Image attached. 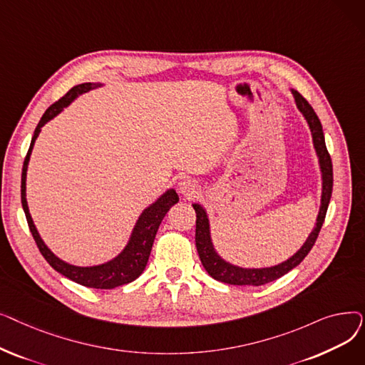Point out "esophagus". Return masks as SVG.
Here are the masks:
<instances>
[{
    "label": "esophagus",
    "mask_w": 365,
    "mask_h": 365,
    "mask_svg": "<svg viewBox=\"0 0 365 365\" xmlns=\"http://www.w3.org/2000/svg\"><path fill=\"white\" fill-rule=\"evenodd\" d=\"M179 190H180V194L185 195L186 198H192L198 192V185L194 180L185 179L179 183Z\"/></svg>",
    "instance_id": "34e87169"
}]
</instances>
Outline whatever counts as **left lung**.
I'll return each mask as SVG.
<instances>
[{"mask_svg":"<svg viewBox=\"0 0 365 365\" xmlns=\"http://www.w3.org/2000/svg\"><path fill=\"white\" fill-rule=\"evenodd\" d=\"M296 106L302 112L304 120L308 121V125L312 133V140H314V148L317 150V155L319 160V168H321V175H322V195H321V207H319V213L317 217V223L314 231L309 234L308 240L304 241V244L300 247V250L294 253L290 259H287L285 262L271 266V267H260V269H247V267H240L232 263H229L223 260L215 250V245L212 241V235H210V222L207 212L201 204H192L195 213H197V229H195V244H197V250L198 256L201 259V263L204 266V269L208 272L210 277H213L217 281L226 282V284H232V285H263L271 281H275L285 275L287 272H290L293 267H296L308 253L311 252V248L314 247L318 234L321 231V226L325 219V213H327V208L330 204L331 198V190H333V164L330 153L327 150V146H325V139H324V133H322V125L319 118L317 117L315 110L312 106L308 103L303 96L294 90H292Z\"/></svg>","mask_w":365,"mask_h":365,"instance_id":"obj_1","label":"left lung"}]
</instances>
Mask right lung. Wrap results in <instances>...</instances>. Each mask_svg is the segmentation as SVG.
<instances>
[{"mask_svg":"<svg viewBox=\"0 0 365 365\" xmlns=\"http://www.w3.org/2000/svg\"><path fill=\"white\" fill-rule=\"evenodd\" d=\"M102 84H94V83H84L80 86L72 87L62 99L53 103L41 117L40 123H38L34 136L31 140L29 150L26 153V158L22 168V189H21V197H22V207L24 212L31 229V234L40 248L41 255L44 259L48 262V264L53 267L54 271L62 274L63 277L72 279L76 284H81L84 287H90V289H99V290H109L115 289V287H120L124 284H128L131 281L136 279L145 269V266L148 263L150 250H152V244L153 240H155L158 227L167 215L171 205H175L179 201V195L176 194L175 189H168L167 192H164L155 202L146 207L142 215L139 216L136 225L133 227L131 237L125 245L124 250L112 260L102 263V264H96V266H75L63 262L62 259L57 257L50 248L44 244L41 240L40 234H38L36 227L34 225V220L29 215V208L26 202V171H28V164L31 158V152L34 148V143L38 138V134L41 131V127L47 124L50 120H53L57 113L62 112L63 108H66L71 102H73L80 94L87 93L96 87H101Z\"/></svg>","mask_w":365,"mask_h":365,"instance_id":"right-lung-1","label":"right lung"}]
</instances>
